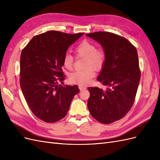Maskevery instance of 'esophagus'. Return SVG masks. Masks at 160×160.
Wrapping results in <instances>:
<instances>
[{
	"label": "esophagus",
	"instance_id": "1",
	"mask_svg": "<svg viewBox=\"0 0 160 160\" xmlns=\"http://www.w3.org/2000/svg\"><path fill=\"white\" fill-rule=\"evenodd\" d=\"M79 89L80 91H82V90L85 89L86 88H85V87H83V86H79Z\"/></svg>",
	"mask_w": 160,
	"mask_h": 160
}]
</instances>
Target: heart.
I'll return each instance as SVG.
<instances>
[{"mask_svg": "<svg viewBox=\"0 0 160 160\" xmlns=\"http://www.w3.org/2000/svg\"><path fill=\"white\" fill-rule=\"evenodd\" d=\"M77 57H85L84 67L86 69L71 72L69 75V81L79 85L89 84L95 76V71L102 68L105 61V53L101 49H96L94 43L83 41L77 45L75 49ZM74 59L69 53L65 55L62 64L67 69L71 70L73 67ZM94 68L93 69L92 68Z\"/></svg>", "mask_w": 160, "mask_h": 160, "instance_id": "1", "label": "heart"}]
</instances>
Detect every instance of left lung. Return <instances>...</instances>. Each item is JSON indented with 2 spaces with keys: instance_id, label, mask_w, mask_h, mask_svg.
<instances>
[{
  "instance_id": "obj_1",
  "label": "left lung",
  "mask_w": 160,
  "mask_h": 160,
  "mask_svg": "<svg viewBox=\"0 0 160 160\" xmlns=\"http://www.w3.org/2000/svg\"><path fill=\"white\" fill-rule=\"evenodd\" d=\"M87 37L98 42L105 61L98 80L107 89L89 88L88 107L98 122L109 124L126 115L134 103L140 81L138 52L126 38L109 32H95Z\"/></svg>"
}]
</instances>
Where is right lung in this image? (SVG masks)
Here are the masks:
<instances>
[{
  "label": "right lung",
  "mask_w": 160,
  "mask_h": 160,
  "mask_svg": "<svg viewBox=\"0 0 160 160\" xmlns=\"http://www.w3.org/2000/svg\"><path fill=\"white\" fill-rule=\"evenodd\" d=\"M83 35L47 31L34 37L22 51V94L34 115L47 123L63 118L72 99L79 92L77 85H59V81L62 83L65 79L62 67L67 49Z\"/></svg>",
  "instance_id": "add662e5"
}]
</instances>
